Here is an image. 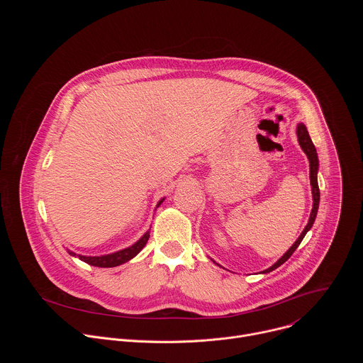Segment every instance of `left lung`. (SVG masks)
<instances>
[{
  "mask_svg": "<svg viewBox=\"0 0 363 363\" xmlns=\"http://www.w3.org/2000/svg\"><path fill=\"white\" fill-rule=\"evenodd\" d=\"M297 138H298V143L301 146V149L304 150V153L307 155L308 158V162H310V184H312V194H313V208H312V214H310V218H308V223L306 225V228L303 230V233L300 234V237L297 238V241L289 248V251L280 258V260L273 264L270 269L264 270L263 273H270L273 272L274 269L280 267L283 263H286L289 258L291 257V254L296 251V248L300 245L301 240L304 238L306 233L312 228L315 220H316V216H318V210H319V199H320V191H319V185H318V169H319V160H318V152H316V147L312 142V139H310L308 136V132L306 129V126L303 123H298L297 125Z\"/></svg>",
  "mask_w": 363,
  "mask_h": 363,
  "instance_id": "left-lung-1",
  "label": "left lung"
}]
</instances>
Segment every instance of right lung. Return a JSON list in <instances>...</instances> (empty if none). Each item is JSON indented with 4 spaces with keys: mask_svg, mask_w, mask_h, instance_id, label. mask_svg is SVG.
Instances as JSON below:
<instances>
[{
    "mask_svg": "<svg viewBox=\"0 0 363 363\" xmlns=\"http://www.w3.org/2000/svg\"><path fill=\"white\" fill-rule=\"evenodd\" d=\"M162 202V201H161ZM160 202V203H161ZM147 238H149V233L143 234V237L136 241L133 245L125 248V250H121L118 252H113V254H108V255H100V257H86V255H79V258L82 262L90 264V266H94V267H116V266H121L126 262H129L130 258H133L143 247L145 244L147 242ZM69 254L72 255H76L74 252L69 251Z\"/></svg>",
    "mask_w": 363,
    "mask_h": 363,
    "instance_id": "add662e5",
    "label": "right lung"
}]
</instances>
